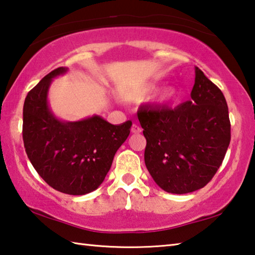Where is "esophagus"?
<instances>
[{"mask_svg":"<svg viewBox=\"0 0 255 255\" xmlns=\"http://www.w3.org/2000/svg\"><path fill=\"white\" fill-rule=\"evenodd\" d=\"M131 132L132 133H140L141 132V128L139 127V125L133 124L132 128H131Z\"/></svg>","mask_w":255,"mask_h":255,"instance_id":"esophagus-1","label":"esophagus"}]
</instances>
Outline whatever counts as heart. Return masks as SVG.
Listing matches in <instances>:
<instances>
[{
    "instance_id": "b5f03b06",
    "label": "heart",
    "mask_w": 255,
    "mask_h": 255,
    "mask_svg": "<svg viewBox=\"0 0 255 255\" xmlns=\"http://www.w3.org/2000/svg\"><path fill=\"white\" fill-rule=\"evenodd\" d=\"M155 86L153 84H142V85H139V86L128 89V91H124L122 93V96L125 98H132V100H134V98H141L145 95H148V94L152 92ZM176 94H177V89L173 86L164 87L159 92L157 96V102L161 103V104L162 103H167L170 100H172V98L176 96Z\"/></svg>"
}]
</instances>
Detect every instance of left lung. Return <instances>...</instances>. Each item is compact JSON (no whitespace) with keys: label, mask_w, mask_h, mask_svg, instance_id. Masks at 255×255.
<instances>
[{"label":"left lung","mask_w":255,"mask_h":255,"mask_svg":"<svg viewBox=\"0 0 255 255\" xmlns=\"http://www.w3.org/2000/svg\"><path fill=\"white\" fill-rule=\"evenodd\" d=\"M190 101L170 107H141L146 139L144 162L167 193L188 194L206 186L224 160L231 141L224 95L198 67Z\"/></svg>","instance_id":"8db88e82"}]
</instances>
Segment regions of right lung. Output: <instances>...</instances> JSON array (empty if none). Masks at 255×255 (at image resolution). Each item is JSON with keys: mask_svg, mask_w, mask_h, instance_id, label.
<instances>
[{"mask_svg": "<svg viewBox=\"0 0 255 255\" xmlns=\"http://www.w3.org/2000/svg\"><path fill=\"white\" fill-rule=\"evenodd\" d=\"M67 71L66 67L52 70L28 93L22 134L29 160L49 186L64 194L85 195L104 181L132 122L113 125L100 115L74 122L58 119L48 93L52 79Z\"/></svg>", "mask_w": 255, "mask_h": 255, "instance_id": "obj_1", "label": "right lung"}]
</instances>
